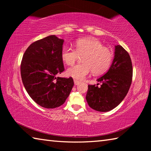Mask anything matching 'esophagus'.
Instances as JSON below:
<instances>
[{
  "mask_svg": "<svg viewBox=\"0 0 151 151\" xmlns=\"http://www.w3.org/2000/svg\"><path fill=\"white\" fill-rule=\"evenodd\" d=\"M74 83H75V85H77L79 83H80V81H78L77 80H74Z\"/></svg>",
  "mask_w": 151,
  "mask_h": 151,
  "instance_id": "1",
  "label": "esophagus"
}]
</instances>
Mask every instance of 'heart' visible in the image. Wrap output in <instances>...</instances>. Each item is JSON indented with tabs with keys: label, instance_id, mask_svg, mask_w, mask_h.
<instances>
[{
	"label": "heart",
	"instance_id": "heart-1",
	"mask_svg": "<svg viewBox=\"0 0 151 151\" xmlns=\"http://www.w3.org/2000/svg\"><path fill=\"white\" fill-rule=\"evenodd\" d=\"M81 58L80 65L68 68V76L75 79L83 80L91 72L94 75L105 73L111 66L113 53L109 48L94 38H85L76 40L75 49L65 46L61 50V58L68 66L75 65L78 57Z\"/></svg>",
	"mask_w": 151,
	"mask_h": 151
}]
</instances>
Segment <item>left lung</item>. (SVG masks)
I'll use <instances>...</instances> for the list:
<instances>
[{"label":"left lung","mask_w":151,"mask_h":151,"mask_svg":"<svg viewBox=\"0 0 151 151\" xmlns=\"http://www.w3.org/2000/svg\"><path fill=\"white\" fill-rule=\"evenodd\" d=\"M132 79V65L130 55L122 46L117 45L113 62L108 72L97 79L102 85H88L86 99L89 106L99 112L111 111L126 96Z\"/></svg>","instance_id":"8db88e82"}]
</instances>
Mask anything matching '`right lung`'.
Segmentation results:
<instances>
[{"instance_id": "1", "label": "right lung", "mask_w": 151, "mask_h": 151, "mask_svg": "<svg viewBox=\"0 0 151 151\" xmlns=\"http://www.w3.org/2000/svg\"><path fill=\"white\" fill-rule=\"evenodd\" d=\"M63 42L50 35L32 42L25 50L20 64L25 89L32 100L44 108L62 105L74 85L72 77H57L65 70L60 56Z\"/></svg>"}]
</instances>
